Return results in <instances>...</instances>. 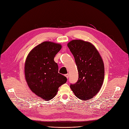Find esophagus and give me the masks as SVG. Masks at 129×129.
<instances>
[{
  "instance_id": "obj_1",
  "label": "esophagus",
  "mask_w": 129,
  "mask_h": 129,
  "mask_svg": "<svg viewBox=\"0 0 129 129\" xmlns=\"http://www.w3.org/2000/svg\"><path fill=\"white\" fill-rule=\"evenodd\" d=\"M65 76L67 78H69V74H66L65 75Z\"/></svg>"
}]
</instances>
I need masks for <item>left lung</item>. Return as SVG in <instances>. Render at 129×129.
Masks as SVG:
<instances>
[{
    "label": "left lung",
    "mask_w": 129,
    "mask_h": 129,
    "mask_svg": "<svg viewBox=\"0 0 129 129\" xmlns=\"http://www.w3.org/2000/svg\"><path fill=\"white\" fill-rule=\"evenodd\" d=\"M75 58L78 79L70 87L80 99H90L99 92L103 84L105 69L98 51L91 43L80 40H72L67 44Z\"/></svg>",
    "instance_id": "1"
}]
</instances>
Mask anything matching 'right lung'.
Instances as JSON below:
<instances>
[{
	"instance_id": "1",
	"label": "right lung",
	"mask_w": 129,
	"mask_h": 129,
	"mask_svg": "<svg viewBox=\"0 0 129 129\" xmlns=\"http://www.w3.org/2000/svg\"><path fill=\"white\" fill-rule=\"evenodd\" d=\"M62 46L51 42H44L32 49L26 57L24 73L31 91L46 100L55 97L59 87L67 78L58 73V67L54 58Z\"/></svg>"
}]
</instances>
